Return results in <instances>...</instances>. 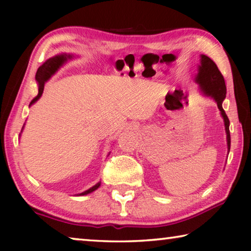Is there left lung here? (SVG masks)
I'll use <instances>...</instances> for the list:
<instances>
[{
    "mask_svg": "<svg viewBox=\"0 0 251 251\" xmlns=\"http://www.w3.org/2000/svg\"><path fill=\"white\" fill-rule=\"evenodd\" d=\"M198 73L195 77V83L199 86V90L202 95L214 100L217 103L220 110V115L224 118L225 129L227 135V147L228 152L230 151V131H229V120L223 108V101L226 99V84L224 76L220 73L217 65L206 55H201V64L198 65Z\"/></svg>",
    "mask_w": 251,
    "mask_h": 251,
    "instance_id": "left-lung-1",
    "label": "left lung"
}]
</instances>
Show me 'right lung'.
I'll use <instances>...</instances> for the list:
<instances>
[{
    "label": "right lung",
    "instance_id": "right-lung-1",
    "mask_svg": "<svg viewBox=\"0 0 251 251\" xmlns=\"http://www.w3.org/2000/svg\"><path fill=\"white\" fill-rule=\"evenodd\" d=\"M73 58V55L72 54H67V53H62V54H57L55 55L53 57H50L49 59H46V62L43 63L40 67L39 70L36 72V75H35V79H36V83L39 85V94L34 99L29 106L33 105L35 101H37L40 100V97L43 94V91H44V85L45 83L48 82V80L52 77V76L56 73V72L61 69V67L65 64V63L69 61V59ZM24 127V126H23ZM23 129V128H22ZM100 186V181L97 182L96 185H94L93 187H91L90 189L85 190V192L78 194L77 196H84V195H88L93 192H95V190L99 188Z\"/></svg>",
    "mask_w": 251,
    "mask_h": 251
}]
</instances>
